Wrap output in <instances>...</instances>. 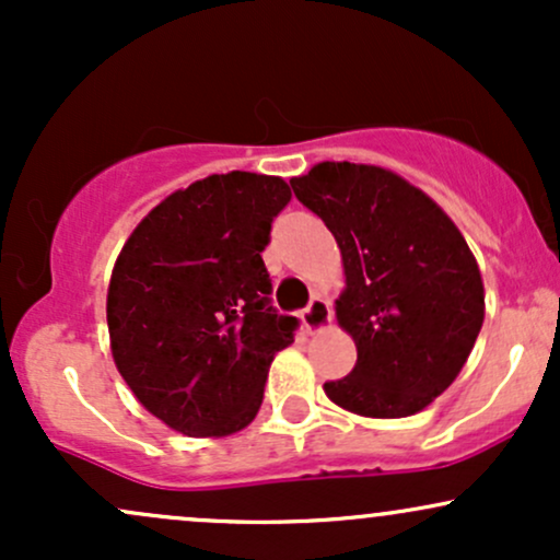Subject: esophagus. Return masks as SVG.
<instances>
[{"mask_svg": "<svg viewBox=\"0 0 560 560\" xmlns=\"http://www.w3.org/2000/svg\"><path fill=\"white\" fill-rule=\"evenodd\" d=\"M300 320L302 326H305L307 331H318L324 329V326L331 324V305L326 300H311V305L305 307V311L300 313Z\"/></svg>", "mask_w": 560, "mask_h": 560, "instance_id": "1", "label": "esophagus"}]
</instances>
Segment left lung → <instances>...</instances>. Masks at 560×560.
Wrapping results in <instances>:
<instances>
[{
    "mask_svg": "<svg viewBox=\"0 0 560 560\" xmlns=\"http://www.w3.org/2000/svg\"><path fill=\"white\" fill-rule=\"evenodd\" d=\"M289 184L342 253L337 320L358 361L324 392L369 419L419 413L460 374L485 320L464 234L432 197L378 165L318 163Z\"/></svg>",
    "mask_w": 560,
    "mask_h": 560,
    "instance_id": "1",
    "label": "left lung"
}]
</instances>
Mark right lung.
Listing matches in <instances>:
<instances>
[{"instance_id": "add662e5", "label": "right lung", "mask_w": 560, "mask_h": 560, "mask_svg": "<svg viewBox=\"0 0 560 560\" xmlns=\"http://www.w3.org/2000/svg\"><path fill=\"white\" fill-rule=\"evenodd\" d=\"M292 191L231 171L173 191L133 229L107 289L113 361L137 400L186 436L258 416L273 355L298 318L271 305L262 249Z\"/></svg>"}]
</instances>
